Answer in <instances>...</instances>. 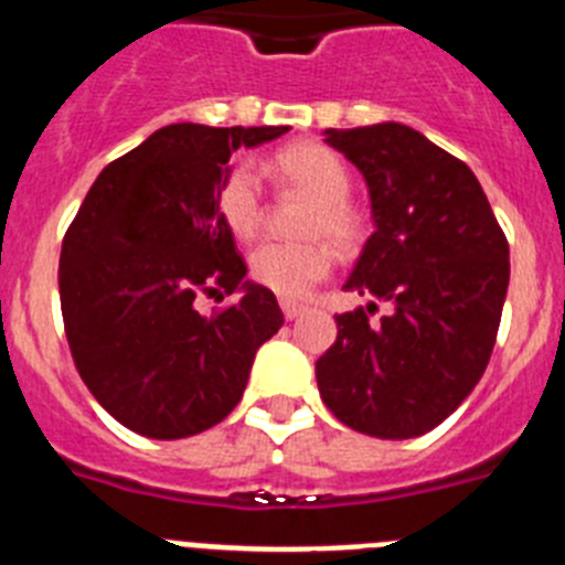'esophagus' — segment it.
Masks as SVG:
<instances>
[{"mask_svg": "<svg viewBox=\"0 0 565 565\" xmlns=\"http://www.w3.org/2000/svg\"><path fill=\"white\" fill-rule=\"evenodd\" d=\"M279 308H282L286 319H297L308 311V306H302V302H294V299H282V302H279Z\"/></svg>", "mask_w": 565, "mask_h": 565, "instance_id": "esophagus-1", "label": "esophagus"}]
</instances>
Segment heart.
I'll return each instance as SVG.
<instances>
[{"label":"heart","instance_id":"1","mask_svg":"<svg viewBox=\"0 0 565 565\" xmlns=\"http://www.w3.org/2000/svg\"><path fill=\"white\" fill-rule=\"evenodd\" d=\"M268 172L294 192L311 198L299 221L302 239L294 243H263L252 252V277L279 297H306L319 279L331 274L337 263V245L342 254H353L364 239V221L348 194L351 172L331 147L317 141H299L277 149L268 161ZM217 212L237 239L257 237L266 217V198L259 178L248 163H237L223 178L217 192Z\"/></svg>","mask_w":565,"mask_h":565}]
</instances>
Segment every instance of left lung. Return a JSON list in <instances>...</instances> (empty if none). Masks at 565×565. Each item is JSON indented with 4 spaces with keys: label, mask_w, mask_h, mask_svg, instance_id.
I'll return each instance as SVG.
<instances>
[{
    "label": "left lung",
    "mask_w": 565,
    "mask_h": 565,
    "mask_svg": "<svg viewBox=\"0 0 565 565\" xmlns=\"http://www.w3.org/2000/svg\"><path fill=\"white\" fill-rule=\"evenodd\" d=\"M326 135L364 174L376 232L344 282L373 302L337 317V342L317 359L319 396L364 436H424L487 371L509 286L507 234L472 169L416 129ZM376 301L394 311L373 323Z\"/></svg>",
    "instance_id": "left-lung-1"
}]
</instances>
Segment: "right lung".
<instances>
[{
    "mask_svg": "<svg viewBox=\"0 0 565 565\" xmlns=\"http://www.w3.org/2000/svg\"><path fill=\"white\" fill-rule=\"evenodd\" d=\"M282 132L169 124L109 163L70 223L58 259L70 353L132 433L172 441L221 424L257 348L282 328L277 297L243 279L246 259L217 212L234 149ZM237 290L212 318L196 311L201 296Z\"/></svg>",
    "mask_w": 565,
    "mask_h": 565,
    "instance_id": "obj_1",
    "label": "right lung"
}]
</instances>
